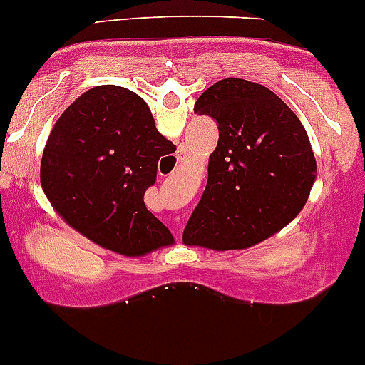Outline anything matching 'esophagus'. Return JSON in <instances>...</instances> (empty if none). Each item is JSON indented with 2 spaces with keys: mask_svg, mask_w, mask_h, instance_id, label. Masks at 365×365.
<instances>
[{
  "mask_svg": "<svg viewBox=\"0 0 365 365\" xmlns=\"http://www.w3.org/2000/svg\"><path fill=\"white\" fill-rule=\"evenodd\" d=\"M187 157V150L185 148H180L178 150V155H176V158H178V160H183V158Z\"/></svg>",
  "mask_w": 365,
  "mask_h": 365,
  "instance_id": "obj_1",
  "label": "esophagus"
}]
</instances>
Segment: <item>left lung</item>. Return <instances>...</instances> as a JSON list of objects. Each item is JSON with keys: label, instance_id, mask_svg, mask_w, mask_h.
<instances>
[{"label": "left lung", "instance_id": "8db88e82", "mask_svg": "<svg viewBox=\"0 0 365 365\" xmlns=\"http://www.w3.org/2000/svg\"><path fill=\"white\" fill-rule=\"evenodd\" d=\"M194 112L217 123L208 180L183 242L242 250L267 239L302 212L316 180V157L298 115L267 87L225 78Z\"/></svg>", "mask_w": 365, "mask_h": 365}]
</instances>
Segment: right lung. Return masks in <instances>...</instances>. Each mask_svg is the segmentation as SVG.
Masks as SVG:
<instances>
[{
	"instance_id": "1",
	"label": "right lung",
	"mask_w": 365,
	"mask_h": 365,
	"mask_svg": "<svg viewBox=\"0 0 365 365\" xmlns=\"http://www.w3.org/2000/svg\"><path fill=\"white\" fill-rule=\"evenodd\" d=\"M175 151L158 133L139 94L100 85L81 94L53 126L41 185L67 225L107 250L140 257L175 242L144 205L162 155Z\"/></svg>"
}]
</instances>
